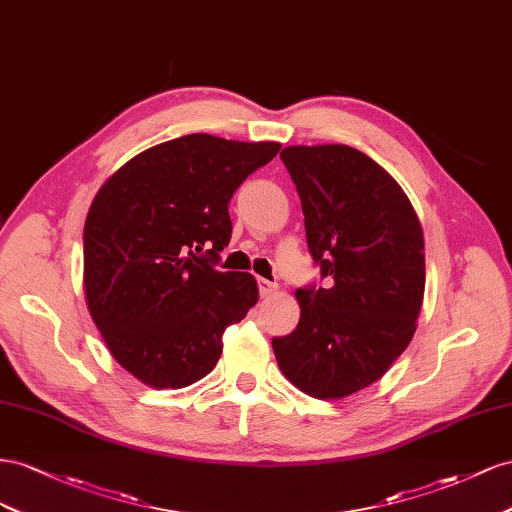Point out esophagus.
I'll use <instances>...</instances> for the list:
<instances>
[{
  "instance_id": "1",
  "label": "esophagus",
  "mask_w": 512,
  "mask_h": 512,
  "mask_svg": "<svg viewBox=\"0 0 512 512\" xmlns=\"http://www.w3.org/2000/svg\"><path fill=\"white\" fill-rule=\"evenodd\" d=\"M257 287H259L261 296H270L276 289H279V285H276L274 281H268V279H257Z\"/></svg>"
}]
</instances>
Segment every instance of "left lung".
Listing matches in <instances>:
<instances>
[{
    "mask_svg": "<svg viewBox=\"0 0 512 512\" xmlns=\"http://www.w3.org/2000/svg\"><path fill=\"white\" fill-rule=\"evenodd\" d=\"M326 285L296 291L300 321L274 337L291 384L317 399L371 386L410 345L425 296V240L403 188L349 145L281 152Z\"/></svg>",
    "mask_w": 512,
    "mask_h": 512,
    "instance_id": "1",
    "label": "left lung"
}]
</instances>
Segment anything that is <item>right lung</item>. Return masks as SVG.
Listing matches in <instances>:
<instances>
[{
	"label": "right lung",
	"instance_id": "1",
	"mask_svg": "<svg viewBox=\"0 0 512 512\" xmlns=\"http://www.w3.org/2000/svg\"><path fill=\"white\" fill-rule=\"evenodd\" d=\"M279 150L186 135L130 158L94 197L83 229L87 309L143 384L184 388L206 377L225 328L257 304L251 274L216 264L231 240L233 193Z\"/></svg>",
	"mask_w": 512,
	"mask_h": 512
}]
</instances>
